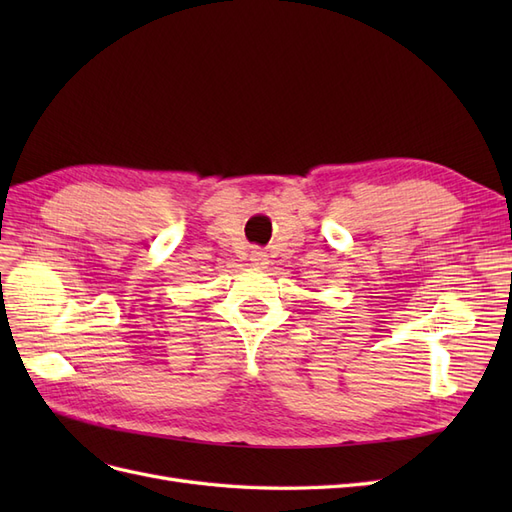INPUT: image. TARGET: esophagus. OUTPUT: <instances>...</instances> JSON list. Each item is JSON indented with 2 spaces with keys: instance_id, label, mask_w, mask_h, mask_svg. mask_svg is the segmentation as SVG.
<instances>
[{
  "instance_id": "1",
  "label": "esophagus",
  "mask_w": 512,
  "mask_h": 512,
  "mask_svg": "<svg viewBox=\"0 0 512 512\" xmlns=\"http://www.w3.org/2000/svg\"><path fill=\"white\" fill-rule=\"evenodd\" d=\"M250 260H252V265H256V267H262V265H267V254L262 252V250H252V254H250Z\"/></svg>"
}]
</instances>
